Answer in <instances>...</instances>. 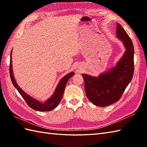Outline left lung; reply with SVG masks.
I'll return each mask as SVG.
<instances>
[{
  "label": "left lung",
  "mask_w": 147,
  "mask_h": 147,
  "mask_svg": "<svg viewBox=\"0 0 147 147\" xmlns=\"http://www.w3.org/2000/svg\"><path fill=\"white\" fill-rule=\"evenodd\" d=\"M117 38L126 49L115 66L98 76L82 74L87 98L98 107H105L120 99L131 82L134 73V47L131 40L121 24L117 23Z\"/></svg>",
  "instance_id": "obj_1"
}]
</instances>
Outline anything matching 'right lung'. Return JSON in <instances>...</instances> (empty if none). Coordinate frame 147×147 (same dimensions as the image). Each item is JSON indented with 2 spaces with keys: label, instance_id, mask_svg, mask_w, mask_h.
<instances>
[{
  "label": "right lung",
  "instance_id": "obj_1",
  "mask_svg": "<svg viewBox=\"0 0 147 147\" xmlns=\"http://www.w3.org/2000/svg\"><path fill=\"white\" fill-rule=\"evenodd\" d=\"M12 51L11 52L10 55V65H9V73H10V76L12 81V83L16 88L17 89L18 92L20 93V95L22 96V97L24 98V100L26 101L27 104L30 107L34 109V110L40 112H45V111H51L53 109H55L58 104L60 103L61 99L62 98V96L64 94V89L65 85H66L67 81L69 79L73 76L74 73L71 72L67 74L66 75L64 76L60 80L59 82L57 87L55 90V91L53 93L52 95L50 97L49 99L47 100L45 102H40L38 100H36L35 98H33L32 96L28 95L26 93L24 92L23 90H22L16 83V81L13 71H12Z\"/></svg>",
  "mask_w": 147,
  "mask_h": 147
}]
</instances>
